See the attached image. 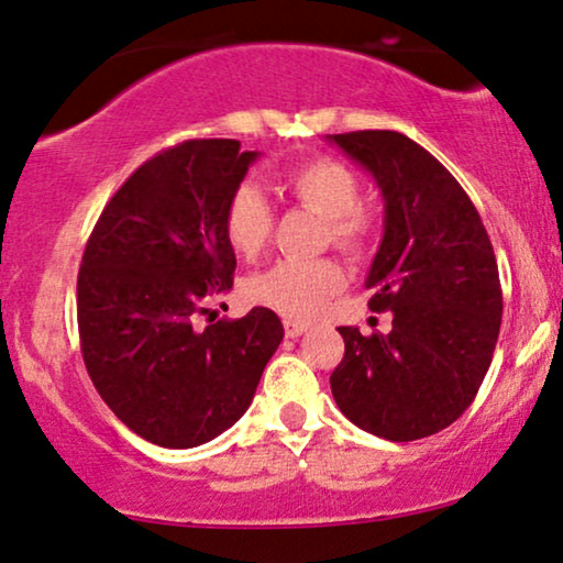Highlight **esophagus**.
<instances>
[{"label": "esophagus", "instance_id": "1", "mask_svg": "<svg viewBox=\"0 0 563 563\" xmlns=\"http://www.w3.org/2000/svg\"><path fill=\"white\" fill-rule=\"evenodd\" d=\"M283 328H286V338H299L303 330H307V322L299 320H283Z\"/></svg>", "mask_w": 563, "mask_h": 563}]
</instances>
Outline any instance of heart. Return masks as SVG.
I'll use <instances>...</instances> for the list:
<instances>
[{
  "instance_id": "1",
  "label": "heart",
  "mask_w": 563,
  "mask_h": 563,
  "mask_svg": "<svg viewBox=\"0 0 563 563\" xmlns=\"http://www.w3.org/2000/svg\"><path fill=\"white\" fill-rule=\"evenodd\" d=\"M296 205L324 217L328 239L338 252L362 256L377 233L375 209L358 201L356 173L333 157H314L294 167L283 180ZM225 239L235 254L254 260L264 252L275 228V212L254 183H241L230 194L222 217ZM346 288V273L335 260H280L243 283V296L254 307L273 309L290 320H309Z\"/></svg>"
}]
</instances>
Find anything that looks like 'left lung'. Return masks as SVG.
Here are the masks:
<instances>
[{"mask_svg":"<svg viewBox=\"0 0 563 563\" xmlns=\"http://www.w3.org/2000/svg\"><path fill=\"white\" fill-rule=\"evenodd\" d=\"M380 186L385 233L367 275L388 335L338 328L346 354L330 375L338 409L372 435H435L475 401L496 351L504 294L487 230L459 180L409 135H330Z\"/></svg>","mask_w":563,"mask_h":563,"instance_id":"left-lung-1","label":"left lung"}]
</instances>
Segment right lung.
I'll return each instance as SVG.
<instances>
[{"label":"right lung","instance_id":"right-lung-1","mask_svg":"<svg viewBox=\"0 0 563 563\" xmlns=\"http://www.w3.org/2000/svg\"><path fill=\"white\" fill-rule=\"evenodd\" d=\"M254 159L233 139L165 148L118 188L88 235L80 351L104 404L148 443L194 449L239 422L283 341L264 307L196 328L233 288L222 217Z\"/></svg>","mask_w":563,"mask_h":563}]
</instances>
